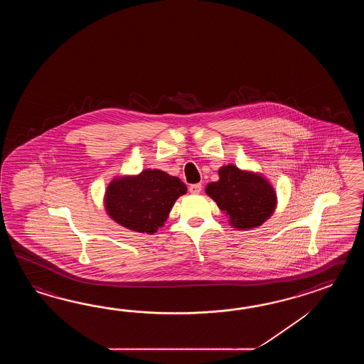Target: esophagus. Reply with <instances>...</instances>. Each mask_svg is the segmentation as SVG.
Wrapping results in <instances>:
<instances>
[{"instance_id": "esophagus-1", "label": "esophagus", "mask_w": 364, "mask_h": 364, "mask_svg": "<svg viewBox=\"0 0 364 364\" xmlns=\"http://www.w3.org/2000/svg\"><path fill=\"white\" fill-rule=\"evenodd\" d=\"M201 188H203L201 183H195V185H191L188 187V190H190L191 193H200Z\"/></svg>"}]
</instances>
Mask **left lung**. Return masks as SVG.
Wrapping results in <instances>:
<instances>
[{"instance_id":"obj_1","label":"left lung","mask_w":364,"mask_h":364,"mask_svg":"<svg viewBox=\"0 0 364 364\" xmlns=\"http://www.w3.org/2000/svg\"><path fill=\"white\" fill-rule=\"evenodd\" d=\"M220 179L210 182L205 193L229 217V224L238 230L257 228L273 215L277 196L263 176L226 165L218 171Z\"/></svg>"}]
</instances>
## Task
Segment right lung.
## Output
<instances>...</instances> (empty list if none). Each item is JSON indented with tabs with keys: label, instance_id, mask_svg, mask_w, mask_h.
I'll list each match as a JSON object with an SVG mask.
<instances>
[{
	"label": "right lung",
	"instance_id": "1",
	"mask_svg": "<svg viewBox=\"0 0 364 364\" xmlns=\"http://www.w3.org/2000/svg\"><path fill=\"white\" fill-rule=\"evenodd\" d=\"M185 183L159 169H146L138 176L114 178L105 191L104 204L117 224L138 232L154 234L164 226Z\"/></svg>",
	"mask_w": 364,
	"mask_h": 364
}]
</instances>
